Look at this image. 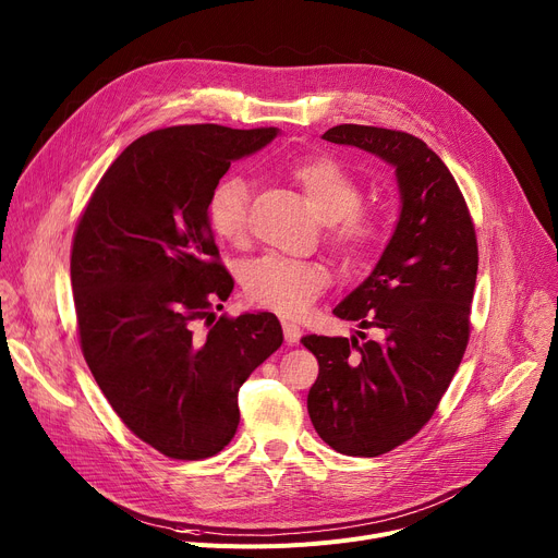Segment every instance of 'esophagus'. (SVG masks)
Masks as SVG:
<instances>
[{
	"label": "esophagus",
	"mask_w": 558,
	"mask_h": 558,
	"mask_svg": "<svg viewBox=\"0 0 558 558\" xmlns=\"http://www.w3.org/2000/svg\"><path fill=\"white\" fill-rule=\"evenodd\" d=\"M281 326H283V338H286V342H288V344H298L300 338H302V329H300V326L294 324V322H288V319H283Z\"/></svg>",
	"instance_id": "obj_1"
}]
</instances>
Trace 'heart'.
I'll list each match as a JSON object with an SVG mask.
<instances>
[{"label": "heart", "instance_id": "obj_1", "mask_svg": "<svg viewBox=\"0 0 558 558\" xmlns=\"http://www.w3.org/2000/svg\"><path fill=\"white\" fill-rule=\"evenodd\" d=\"M288 175L302 186L315 211L326 220V243L344 264L374 254L385 236L387 220L363 203L357 178L329 155H308L290 163ZM207 222L214 236L239 245L247 236L250 184L241 175H227L207 195ZM331 283V270L322 260L264 256L245 268L247 300L279 315H302Z\"/></svg>", "mask_w": 558, "mask_h": 558}]
</instances>
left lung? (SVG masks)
Here are the masks:
<instances>
[{"instance_id": "left-lung-1", "label": "left lung", "mask_w": 558, "mask_h": 558, "mask_svg": "<svg viewBox=\"0 0 558 558\" xmlns=\"http://www.w3.org/2000/svg\"><path fill=\"white\" fill-rule=\"evenodd\" d=\"M324 140L383 157L401 189L395 236L374 272L333 308L378 338H302L319 363L308 391L317 435L342 454L376 457L430 421L462 363L477 279L475 225L452 173L418 137L342 123Z\"/></svg>"}]
</instances>
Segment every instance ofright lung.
Returning a JSON list of instances; mask_svg holds the SVG:
<instances>
[{"label": "right lung", "mask_w": 558, "mask_h": 558, "mask_svg": "<svg viewBox=\"0 0 558 558\" xmlns=\"http://www.w3.org/2000/svg\"><path fill=\"white\" fill-rule=\"evenodd\" d=\"M277 128L173 125L135 140L98 180L72 241L85 363L128 430L205 460L239 428V389L283 342L272 313L214 317L234 288L207 195ZM220 308V306H218Z\"/></svg>", "instance_id": "1"}]
</instances>
